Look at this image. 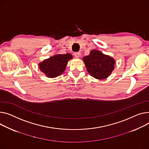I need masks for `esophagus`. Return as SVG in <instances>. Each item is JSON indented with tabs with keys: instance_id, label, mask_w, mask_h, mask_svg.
Here are the masks:
<instances>
[{
	"instance_id": "34e87169",
	"label": "esophagus",
	"mask_w": 149,
	"mask_h": 149,
	"mask_svg": "<svg viewBox=\"0 0 149 149\" xmlns=\"http://www.w3.org/2000/svg\"><path fill=\"white\" fill-rule=\"evenodd\" d=\"M74 56L75 57L78 58L80 56V52H75V53H74Z\"/></svg>"
}]
</instances>
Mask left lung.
Masks as SVG:
<instances>
[{"label": "left lung", "instance_id": "8db88e82", "mask_svg": "<svg viewBox=\"0 0 149 149\" xmlns=\"http://www.w3.org/2000/svg\"><path fill=\"white\" fill-rule=\"evenodd\" d=\"M83 59L88 72L99 80L107 78L114 69V59L96 49H93Z\"/></svg>", "mask_w": 149, "mask_h": 149}]
</instances>
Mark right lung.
I'll return each instance as SVG.
<instances>
[{
    "label": "right lung",
    "instance_id": "right-lung-1",
    "mask_svg": "<svg viewBox=\"0 0 149 149\" xmlns=\"http://www.w3.org/2000/svg\"><path fill=\"white\" fill-rule=\"evenodd\" d=\"M72 58L71 54H56L38 64L41 71L49 78H55L62 75L65 70L68 61Z\"/></svg>",
    "mask_w": 149,
    "mask_h": 149
}]
</instances>
